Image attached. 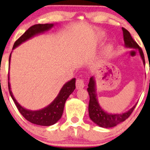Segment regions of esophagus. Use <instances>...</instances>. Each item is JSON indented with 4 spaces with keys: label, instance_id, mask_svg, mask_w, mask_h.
Instances as JSON below:
<instances>
[{
    "label": "esophagus",
    "instance_id": "esophagus-1",
    "mask_svg": "<svg viewBox=\"0 0 150 150\" xmlns=\"http://www.w3.org/2000/svg\"><path fill=\"white\" fill-rule=\"evenodd\" d=\"M85 86L84 81L81 78H78L76 81V88L77 89H81L83 88Z\"/></svg>",
    "mask_w": 150,
    "mask_h": 150
}]
</instances>
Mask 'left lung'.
<instances>
[{
	"mask_svg": "<svg viewBox=\"0 0 150 150\" xmlns=\"http://www.w3.org/2000/svg\"><path fill=\"white\" fill-rule=\"evenodd\" d=\"M122 33H123L125 46L126 48L138 49L144 64L145 65L144 56L142 49L137 44V42L133 39L130 33L126 29L122 28ZM88 86V88H87V91L88 92L89 97H90L88 104L89 117L94 123H96L99 126L102 127V128H112V127L115 126L117 124L123 122L131 115V113L135 109L136 106H137V104H135L128 111L122 113V114H110V113L104 111L98 102L97 96H96L97 93H96V82H95L93 77H91L90 78Z\"/></svg>",
	"mask_w": 150,
	"mask_h": 150,
	"instance_id": "8db88e82",
	"label": "left lung"
}]
</instances>
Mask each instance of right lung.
I'll list each match as a JSON object with an SVG mask.
<instances>
[{
    "label": "right lung",
    "instance_id": "add662e5",
    "mask_svg": "<svg viewBox=\"0 0 150 150\" xmlns=\"http://www.w3.org/2000/svg\"><path fill=\"white\" fill-rule=\"evenodd\" d=\"M53 26H54V24H38V25H35L30 27L18 40H16V42L13 44V49H14L16 47L28 40V39L31 38L33 36L48 31L50 29L52 28ZM11 55V54H10L9 57V64ZM8 79L9 93L19 112L29 122L38 125H43V126H49V125H54L61 118L63 114V111H64V104H65L66 100L75 89V78H72L71 81L67 82L63 86V87L62 88L59 93L58 96L49 105L44 107L42 110L32 111V110H27V109L22 107L15 99L11 90L9 75L8 77Z\"/></svg>",
    "mask_w": 150,
    "mask_h": 150
}]
</instances>
